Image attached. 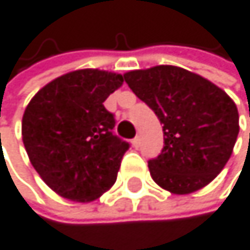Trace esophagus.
I'll list each match as a JSON object with an SVG mask.
<instances>
[{
    "instance_id": "esophagus-1",
    "label": "esophagus",
    "mask_w": 250,
    "mask_h": 250,
    "mask_svg": "<svg viewBox=\"0 0 250 250\" xmlns=\"http://www.w3.org/2000/svg\"><path fill=\"white\" fill-rule=\"evenodd\" d=\"M139 144H141V139H139V136H135V138L132 139V146H133L135 148H138V147H139Z\"/></svg>"
}]
</instances>
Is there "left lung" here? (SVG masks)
<instances>
[{"label":"left lung","instance_id":"1","mask_svg":"<svg viewBox=\"0 0 250 250\" xmlns=\"http://www.w3.org/2000/svg\"><path fill=\"white\" fill-rule=\"evenodd\" d=\"M163 124V148L148 160L156 183L175 195L207 186L224 169L238 135V111L210 81L175 65L124 75Z\"/></svg>","mask_w":250,"mask_h":250}]
</instances>
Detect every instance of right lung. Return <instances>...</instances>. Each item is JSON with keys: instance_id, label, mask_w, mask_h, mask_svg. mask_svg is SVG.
Instances as JSON below:
<instances>
[{"instance_id": "1", "label": "right lung", "mask_w": 250, "mask_h": 250, "mask_svg": "<svg viewBox=\"0 0 250 250\" xmlns=\"http://www.w3.org/2000/svg\"><path fill=\"white\" fill-rule=\"evenodd\" d=\"M123 76L85 69L62 75L28 103L22 139L34 169L58 195L93 201L117 180L130 147L114 133L115 117L103 102Z\"/></svg>"}]
</instances>
